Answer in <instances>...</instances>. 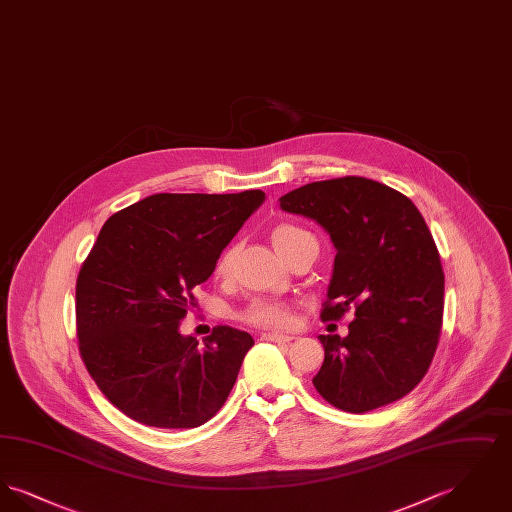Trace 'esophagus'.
<instances>
[{
    "instance_id": "34e87169",
    "label": "esophagus",
    "mask_w": 512,
    "mask_h": 512,
    "mask_svg": "<svg viewBox=\"0 0 512 512\" xmlns=\"http://www.w3.org/2000/svg\"><path fill=\"white\" fill-rule=\"evenodd\" d=\"M261 338L267 341H276V343H288V341L293 340V336H288V334H278V332H265Z\"/></svg>"
}]
</instances>
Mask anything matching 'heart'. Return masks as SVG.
<instances>
[{"label":"heart","mask_w":512,"mask_h":512,"mask_svg":"<svg viewBox=\"0 0 512 512\" xmlns=\"http://www.w3.org/2000/svg\"><path fill=\"white\" fill-rule=\"evenodd\" d=\"M309 232L292 226V224H280L272 230L270 240L276 247V251H282L288 244H292L295 238L305 236ZM234 259V249H226L217 261L215 272L219 276H226L228 270L232 267ZM238 318L244 320L245 324L265 328V330H288L295 324V311L293 305L286 299H274V297H257L251 299L244 309L238 313Z\"/></svg>","instance_id":"b5f03b06"}]
</instances>
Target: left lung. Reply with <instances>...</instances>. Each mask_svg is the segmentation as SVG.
Returning <instances> with one entry per match:
<instances>
[{
	"instance_id": "left-lung-1",
	"label": "left lung",
	"mask_w": 512,
	"mask_h": 512,
	"mask_svg": "<svg viewBox=\"0 0 512 512\" xmlns=\"http://www.w3.org/2000/svg\"><path fill=\"white\" fill-rule=\"evenodd\" d=\"M280 209L318 222L336 247L320 318L355 311L345 338L318 336V393L355 414L405 397L430 368L443 320L445 276L420 211L363 176L305 184L282 195Z\"/></svg>"
}]
</instances>
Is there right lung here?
I'll list each match as a JSON object with an SVG mask.
<instances>
[{
  "mask_svg": "<svg viewBox=\"0 0 512 512\" xmlns=\"http://www.w3.org/2000/svg\"><path fill=\"white\" fill-rule=\"evenodd\" d=\"M265 192L155 194L109 217L76 278V334L101 393L155 428H197L224 405L253 338L180 334L195 286Z\"/></svg>",
  "mask_w": 512,
  "mask_h": 512,
  "instance_id": "1",
  "label": "right lung"
}]
</instances>
